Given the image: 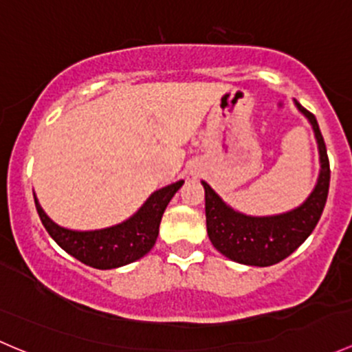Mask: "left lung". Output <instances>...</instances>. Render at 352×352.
Instances as JSON below:
<instances>
[{"label":"left lung","instance_id":"8db88e82","mask_svg":"<svg viewBox=\"0 0 352 352\" xmlns=\"http://www.w3.org/2000/svg\"><path fill=\"white\" fill-rule=\"evenodd\" d=\"M296 107L308 117L320 151V177L310 197L293 211L269 218H252L230 209L206 182V226L211 243L218 252L245 265L267 267L293 254L310 236L325 208L330 184V165L324 136L311 112Z\"/></svg>","mask_w":352,"mask_h":352}]
</instances>
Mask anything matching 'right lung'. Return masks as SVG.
Returning <instances> with one entry per match:
<instances>
[{
  "mask_svg": "<svg viewBox=\"0 0 352 352\" xmlns=\"http://www.w3.org/2000/svg\"><path fill=\"white\" fill-rule=\"evenodd\" d=\"M182 184L184 180H179L156 190L133 218L97 232H73L61 228L42 211L37 197L34 196V199L42 225L63 250L90 267L116 269L138 261L153 248L163 211Z\"/></svg>",
  "mask_w": 352,
  "mask_h": 352,
  "instance_id": "obj_1",
  "label": "right lung"
}]
</instances>
